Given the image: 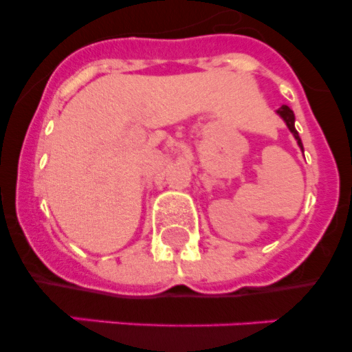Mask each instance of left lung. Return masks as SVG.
<instances>
[{
  "instance_id": "8db88e82",
  "label": "left lung",
  "mask_w": 352,
  "mask_h": 352,
  "mask_svg": "<svg viewBox=\"0 0 352 352\" xmlns=\"http://www.w3.org/2000/svg\"><path fill=\"white\" fill-rule=\"evenodd\" d=\"M276 114H278V116L284 120V123L287 125V129L291 130V133L294 135V139H296L300 149L303 151V144H301V139H300V135H298V132H296V126H294V113L291 111V107H287V105H282V107L276 109Z\"/></svg>"
}]
</instances>
